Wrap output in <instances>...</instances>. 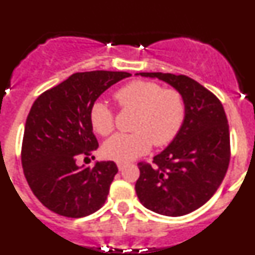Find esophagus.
Listing matches in <instances>:
<instances>
[{
	"mask_svg": "<svg viewBox=\"0 0 255 255\" xmlns=\"http://www.w3.org/2000/svg\"><path fill=\"white\" fill-rule=\"evenodd\" d=\"M125 166H126L125 162H117V167H119V170H123Z\"/></svg>",
	"mask_w": 255,
	"mask_h": 255,
	"instance_id": "esophagus-1",
	"label": "esophagus"
}]
</instances>
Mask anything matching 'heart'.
<instances>
[{"label": "heart", "instance_id": "1", "mask_svg": "<svg viewBox=\"0 0 255 255\" xmlns=\"http://www.w3.org/2000/svg\"><path fill=\"white\" fill-rule=\"evenodd\" d=\"M115 98L123 108L136 111L134 132L115 134L105 141L103 153L108 158L128 162L150 149L152 144L166 145L177 135L185 119V103L175 89H162L157 83L134 80L120 88ZM92 128L97 134L114 131V114L105 101H97L91 108Z\"/></svg>", "mask_w": 255, "mask_h": 255}]
</instances>
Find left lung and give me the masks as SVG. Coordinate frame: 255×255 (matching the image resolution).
I'll return each instance as SVG.
<instances>
[{"mask_svg":"<svg viewBox=\"0 0 255 255\" xmlns=\"http://www.w3.org/2000/svg\"><path fill=\"white\" fill-rule=\"evenodd\" d=\"M135 75L167 83L185 103V119L176 136L153 158L154 164H138L136 195L145 208L158 215H188L211 199L229 167L230 132L224 106L215 94L185 75Z\"/></svg>","mask_w":255,"mask_h":255,"instance_id":"1","label":"left lung"}]
</instances>
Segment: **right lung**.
<instances>
[{"mask_svg":"<svg viewBox=\"0 0 255 255\" xmlns=\"http://www.w3.org/2000/svg\"><path fill=\"white\" fill-rule=\"evenodd\" d=\"M131 74L76 73L38 97L26 117L21 163L39 202L65 217H85L101 208L117 173L114 161L79 166L98 148L91 108L111 85Z\"/></svg>","mask_w":255,"mask_h":255,"instance_id":"obj_1","label":"right lung"}]
</instances>
